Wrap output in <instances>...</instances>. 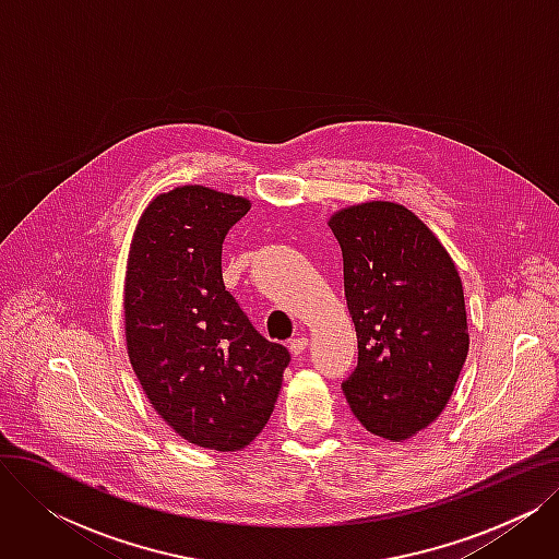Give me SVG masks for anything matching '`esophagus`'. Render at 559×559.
<instances>
[{"instance_id":"34e87169","label":"esophagus","mask_w":559,"mask_h":559,"mask_svg":"<svg viewBox=\"0 0 559 559\" xmlns=\"http://www.w3.org/2000/svg\"><path fill=\"white\" fill-rule=\"evenodd\" d=\"M306 348H308V340H306V337H295V340H289V350H292V356H301Z\"/></svg>"}]
</instances>
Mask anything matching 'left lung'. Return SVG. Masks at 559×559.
<instances>
[{"label": "left lung", "instance_id": "left-lung-1", "mask_svg": "<svg viewBox=\"0 0 559 559\" xmlns=\"http://www.w3.org/2000/svg\"><path fill=\"white\" fill-rule=\"evenodd\" d=\"M329 226L342 247L358 335V367L342 383L344 396L371 435L405 442L442 415L468 354L457 267L396 201L346 205Z\"/></svg>", "mask_w": 559, "mask_h": 559}]
</instances>
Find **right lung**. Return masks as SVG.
I'll return each mask as SVG.
<instances>
[{"label": "right lung", "instance_id": "right-lung-1", "mask_svg": "<svg viewBox=\"0 0 559 559\" xmlns=\"http://www.w3.org/2000/svg\"><path fill=\"white\" fill-rule=\"evenodd\" d=\"M247 197L179 186L140 215L127 260L124 335L142 392L186 442L249 447L270 421L289 362L222 281V242Z\"/></svg>", "mask_w": 559, "mask_h": 559}]
</instances>
